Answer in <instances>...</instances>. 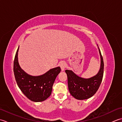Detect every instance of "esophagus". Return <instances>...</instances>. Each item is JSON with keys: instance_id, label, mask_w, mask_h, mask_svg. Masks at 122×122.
Instances as JSON below:
<instances>
[{"instance_id": "obj_1", "label": "esophagus", "mask_w": 122, "mask_h": 122, "mask_svg": "<svg viewBox=\"0 0 122 122\" xmlns=\"http://www.w3.org/2000/svg\"><path fill=\"white\" fill-rule=\"evenodd\" d=\"M60 66L61 67V69L62 70V71H64V70H65L66 68V64L65 62H61L60 64Z\"/></svg>"}]
</instances>
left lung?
<instances>
[{"mask_svg":"<svg viewBox=\"0 0 122 122\" xmlns=\"http://www.w3.org/2000/svg\"><path fill=\"white\" fill-rule=\"evenodd\" d=\"M98 49L101 57V66L97 75L89 79H84L77 76L72 70L65 71L68 76L70 93L77 100H86L93 97L102 82L104 73V62L99 48Z\"/></svg>","mask_w":122,"mask_h":122,"instance_id":"left-lung-1","label":"left lung"}]
</instances>
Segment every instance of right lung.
I'll use <instances>...</instances> for the list:
<instances>
[{
  "label": "right lung",
  "mask_w": 122,
  "mask_h": 122,
  "mask_svg": "<svg viewBox=\"0 0 122 122\" xmlns=\"http://www.w3.org/2000/svg\"><path fill=\"white\" fill-rule=\"evenodd\" d=\"M19 47L15 53L14 62V75L18 86L30 100L36 102H42L51 94L54 81L61 71L60 67L50 69L41 76H30L21 69L18 63Z\"/></svg>",
  "instance_id": "1"
}]
</instances>
